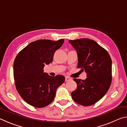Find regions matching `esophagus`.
<instances>
[{
	"label": "esophagus",
	"mask_w": 127,
	"mask_h": 127,
	"mask_svg": "<svg viewBox=\"0 0 127 127\" xmlns=\"http://www.w3.org/2000/svg\"><path fill=\"white\" fill-rule=\"evenodd\" d=\"M70 79H70L69 77H68L67 76L65 77V81H70Z\"/></svg>",
	"instance_id": "1"
}]
</instances>
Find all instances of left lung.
I'll use <instances>...</instances> for the list:
<instances>
[{"label": "left lung", "mask_w": 127, "mask_h": 127, "mask_svg": "<svg viewBox=\"0 0 127 127\" xmlns=\"http://www.w3.org/2000/svg\"><path fill=\"white\" fill-rule=\"evenodd\" d=\"M78 55V66L86 73L85 80L73 79L77 89L71 94L75 102L90 106L104 97L111 83L112 61L107 51L89 38L69 40Z\"/></svg>", "instance_id": "1"}]
</instances>
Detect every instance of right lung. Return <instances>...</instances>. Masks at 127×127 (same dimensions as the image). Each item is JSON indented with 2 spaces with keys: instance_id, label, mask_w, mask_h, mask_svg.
Listing matches in <instances>:
<instances>
[{
  "instance_id": "obj_1",
  "label": "right lung",
  "mask_w": 127,
  "mask_h": 127,
  "mask_svg": "<svg viewBox=\"0 0 127 127\" xmlns=\"http://www.w3.org/2000/svg\"><path fill=\"white\" fill-rule=\"evenodd\" d=\"M64 41V39L36 40L22 49L15 58L13 75L16 89L31 106L40 108L51 104L57 88L65 81L62 75L52 77L44 72L45 65L53 62L54 54Z\"/></svg>"
}]
</instances>
